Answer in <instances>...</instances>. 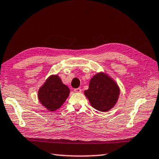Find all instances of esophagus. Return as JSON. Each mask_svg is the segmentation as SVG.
I'll list each match as a JSON object with an SVG mask.
<instances>
[{
  "label": "esophagus",
  "instance_id": "1",
  "mask_svg": "<svg viewBox=\"0 0 159 159\" xmlns=\"http://www.w3.org/2000/svg\"><path fill=\"white\" fill-rule=\"evenodd\" d=\"M74 91L77 93H81V92H82V89L80 88H77V89H75Z\"/></svg>",
  "mask_w": 159,
  "mask_h": 159
}]
</instances>
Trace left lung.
Wrapping results in <instances>:
<instances>
[{
	"mask_svg": "<svg viewBox=\"0 0 159 159\" xmlns=\"http://www.w3.org/2000/svg\"><path fill=\"white\" fill-rule=\"evenodd\" d=\"M120 89L113 78L100 72L92 77L89 88L84 92L91 106L98 111L107 112L118 102Z\"/></svg>",
	"mask_w": 159,
	"mask_h": 159,
	"instance_id": "left-lung-1",
	"label": "left lung"
}]
</instances>
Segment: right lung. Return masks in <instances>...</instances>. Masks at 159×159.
Returning <instances> with one entry per match:
<instances>
[{
	"instance_id": "right-lung-1",
	"label": "right lung",
	"mask_w": 159,
	"mask_h": 159,
	"mask_svg": "<svg viewBox=\"0 0 159 159\" xmlns=\"http://www.w3.org/2000/svg\"><path fill=\"white\" fill-rule=\"evenodd\" d=\"M70 88L64 84L58 75H50L38 90L41 105L49 111L59 109L70 95Z\"/></svg>"
}]
</instances>
